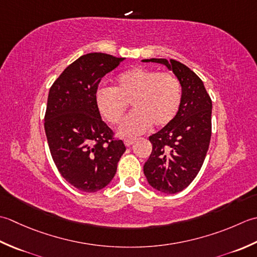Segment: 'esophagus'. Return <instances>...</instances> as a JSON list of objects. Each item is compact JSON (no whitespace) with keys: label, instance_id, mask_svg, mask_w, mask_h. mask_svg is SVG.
<instances>
[{"label":"esophagus","instance_id":"obj_1","mask_svg":"<svg viewBox=\"0 0 257 257\" xmlns=\"http://www.w3.org/2000/svg\"><path fill=\"white\" fill-rule=\"evenodd\" d=\"M134 142H135L134 139H125L124 140V144L126 145V146H131Z\"/></svg>","mask_w":257,"mask_h":257}]
</instances>
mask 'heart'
Here are the masks:
<instances>
[{
	"instance_id": "heart-1",
	"label": "heart",
	"mask_w": 257,
	"mask_h": 257,
	"mask_svg": "<svg viewBox=\"0 0 257 257\" xmlns=\"http://www.w3.org/2000/svg\"><path fill=\"white\" fill-rule=\"evenodd\" d=\"M95 99L99 113L109 124L121 121L131 103L133 111L119 125L118 134L134 136L151 125L162 128L174 121L182 105L183 88L174 73L134 67L117 76L116 87H99Z\"/></svg>"
}]
</instances>
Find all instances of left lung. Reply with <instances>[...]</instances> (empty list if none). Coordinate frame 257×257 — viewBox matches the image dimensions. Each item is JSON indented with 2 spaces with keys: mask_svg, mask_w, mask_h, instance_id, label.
<instances>
[{
  "mask_svg": "<svg viewBox=\"0 0 257 257\" xmlns=\"http://www.w3.org/2000/svg\"><path fill=\"white\" fill-rule=\"evenodd\" d=\"M143 62L166 65L179 77L183 88L182 105L174 121L149 138L153 149L144 164L151 186L174 194L191 184L205 160L212 135V99L201 78L181 62Z\"/></svg>",
  "mask_w": 257,
  "mask_h": 257,
  "instance_id": "obj_1",
  "label": "left lung"
}]
</instances>
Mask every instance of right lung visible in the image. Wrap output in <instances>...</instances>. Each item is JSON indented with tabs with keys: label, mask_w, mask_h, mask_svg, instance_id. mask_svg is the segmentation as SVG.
<instances>
[{
	"label": "right lung",
	"mask_w": 257,
	"mask_h": 257,
	"mask_svg": "<svg viewBox=\"0 0 257 257\" xmlns=\"http://www.w3.org/2000/svg\"><path fill=\"white\" fill-rule=\"evenodd\" d=\"M123 60L105 53L83 55L50 88L44 128L52 159L63 179L83 192L105 187L126 150L101 118L95 99L102 77Z\"/></svg>",
	"instance_id": "add662e5"
}]
</instances>
